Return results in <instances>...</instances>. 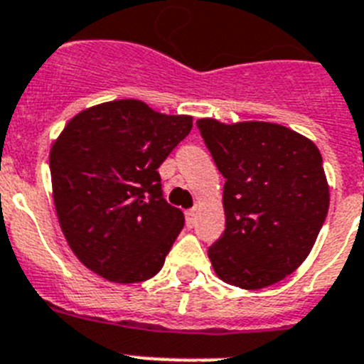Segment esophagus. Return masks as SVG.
<instances>
[{
    "instance_id": "obj_1",
    "label": "esophagus",
    "mask_w": 364,
    "mask_h": 364,
    "mask_svg": "<svg viewBox=\"0 0 364 364\" xmlns=\"http://www.w3.org/2000/svg\"><path fill=\"white\" fill-rule=\"evenodd\" d=\"M196 214H198V212H196V208H192V210L186 212V225H188V227H194Z\"/></svg>"
}]
</instances>
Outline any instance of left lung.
I'll return each instance as SVG.
<instances>
[{
	"label": "left lung",
	"mask_w": 364,
	"mask_h": 364,
	"mask_svg": "<svg viewBox=\"0 0 364 364\" xmlns=\"http://www.w3.org/2000/svg\"><path fill=\"white\" fill-rule=\"evenodd\" d=\"M223 174L227 228L208 248L215 276L245 290L292 274L312 250L330 205L323 158L303 134L267 121L198 119Z\"/></svg>",
	"instance_id": "1"
}]
</instances>
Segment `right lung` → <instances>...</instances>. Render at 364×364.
<instances>
[{"label":"right lung","instance_id":"1","mask_svg":"<svg viewBox=\"0 0 364 364\" xmlns=\"http://www.w3.org/2000/svg\"><path fill=\"white\" fill-rule=\"evenodd\" d=\"M192 130V116L139 100L81 110L50 146L52 198L77 259L103 279L141 283L158 274L185 225L163 199L159 165Z\"/></svg>","mask_w":364,"mask_h":364}]
</instances>
